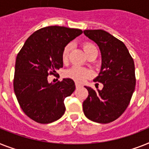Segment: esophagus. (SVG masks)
<instances>
[{"label":"esophagus","instance_id":"34e87169","mask_svg":"<svg viewBox=\"0 0 149 149\" xmlns=\"http://www.w3.org/2000/svg\"><path fill=\"white\" fill-rule=\"evenodd\" d=\"M75 87H76V88H79L81 87V84L78 83H75Z\"/></svg>","mask_w":149,"mask_h":149}]
</instances>
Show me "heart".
I'll use <instances>...</instances> for the list:
<instances>
[{
    "label": "heart",
    "instance_id": "1",
    "mask_svg": "<svg viewBox=\"0 0 149 149\" xmlns=\"http://www.w3.org/2000/svg\"><path fill=\"white\" fill-rule=\"evenodd\" d=\"M72 49V44L68 43L64 47L62 52H61V59L64 62L68 61V56H69L70 52ZM83 49L86 55H88L89 52L97 50V48L94 44L91 43V42H85L83 44ZM92 73L90 70L87 68H84L78 67V66H73L69 69L66 70L65 72H64V76L68 78L72 79L79 83H82L89 77H91Z\"/></svg>",
    "mask_w": 149,
    "mask_h": 149
}]
</instances>
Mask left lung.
<instances>
[{"label": "left lung", "instance_id": "obj_1", "mask_svg": "<svg viewBox=\"0 0 149 149\" xmlns=\"http://www.w3.org/2000/svg\"><path fill=\"white\" fill-rule=\"evenodd\" d=\"M86 36L99 46L102 65L94 80L104 84L95 91L86 87L88 97L83 102L84 113L91 121L109 123L120 117L130 104L135 87L133 58L122 41L103 29H86Z\"/></svg>", "mask_w": 149, "mask_h": 149}]
</instances>
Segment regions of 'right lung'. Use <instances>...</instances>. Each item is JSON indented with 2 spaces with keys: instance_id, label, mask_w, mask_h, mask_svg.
<instances>
[{
  "instance_id": "right-lung-1",
  "label": "right lung",
  "mask_w": 149,
  "mask_h": 149,
  "mask_svg": "<svg viewBox=\"0 0 149 149\" xmlns=\"http://www.w3.org/2000/svg\"><path fill=\"white\" fill-rule=\"evenodd\" d=\"M81 29L51 26L34 32L17 54L13 89L20 107L28 117L42 124L63 116L64 100L75 89L70 78L52 84L48 76L63 67L61 52Z\"/></svg>"
}]
</instances>
